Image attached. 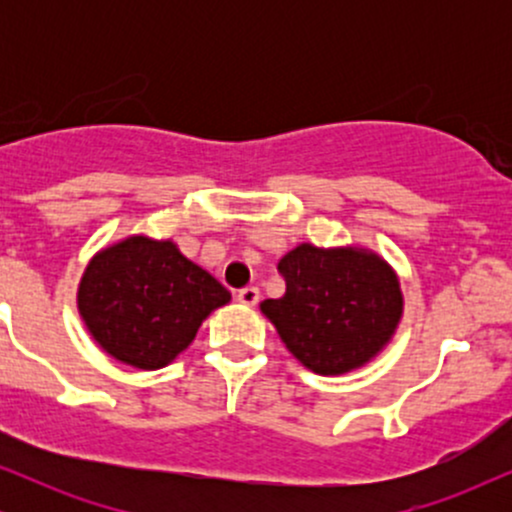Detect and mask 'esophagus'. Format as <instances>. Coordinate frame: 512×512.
Instances as JSON below:
<instances>
[{"label": "esophagus", "mask_w": 512, "mask_h": 512, "mask_svg": "<svg viewBox=\"0 0 512 512\" xmlns=\"http://www.w3.org/2000/svg\"><path fill=\"white\" fill-rule=\"evenodd\" d=\"M238 301L243 305H257V301H260V289H257V286L240 289L238 291Z\"/></svg>", "instance_id": "obj_1"}]
</instances>
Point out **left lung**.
<instances>
[{"label": "left lung", "instance_id": "8db88e82", "mask_svg": "<svg viewBox=\"0 0 512 512\" xmlns=\"http://www.w3.org/2000/svg\"><path fill=\"white\" fill-rule=\"evenodd\" d=\"M279 272L286 293L262 301L260 310L313 373L366 366L395 337L404 296L395 269L373 250L301 243L281 257Z\"/></svg>", "mask_w": 512, "mask_h": 512}]
</instances>
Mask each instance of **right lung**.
<instances>
[{
	"mask_svg": "<svg viewBox=\"0 0 512 512\" xmlns=\"http://www.w3.org/2000/svg\"><path fill=\"white\" fill-rule=\"evenodd\" d=\"M228 301L231 293L173 240L149 236L98 250L76 291V308L96 344L139 370L168 366Z\"/></svg>",
	"mask_w": 512,
	"mask_h": 512,
	"instance_id": "right-lung-1",
	"label": "right lung"
}]
</instances>
